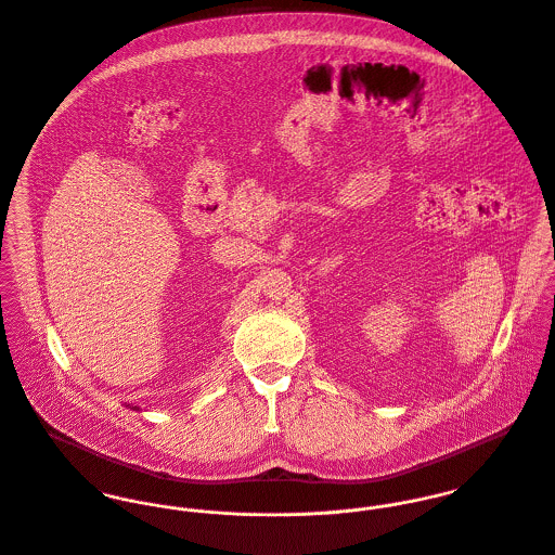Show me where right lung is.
Listing matches in <instances>:
<instances>
[{"label":"right lung","instance_id":"1","mask_svg":"<svg viewBox=\"0 0 555 555\" xmlns=\"http://www.w3.org/2000/svg\"><path fill=\"white\" fill-rule=\"evenodd\" d=\"M134 410H139V408H137V405H134Z\"/></svg>","mask_w":555,"mask_h":555}]
</instances>
